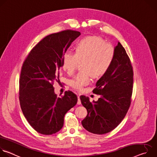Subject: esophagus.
<instances>
[{
    "mask_svg": "<svg viewBox=\"0 0 157 157\" xmlns=\"http://www.w3.org/2000/svg\"><path fill=\"white\" fill-rule=\"evenodd\" d=\"M78 102L77 104L78 105H80L81 104V100H80V97L79 96H78Z\"/></svg>",
    "mask_w": 157,
    "mask_h": 157,
    "instance_id": "34e87169",
    "label": "esophagus"
}]
</instances>
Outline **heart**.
<instances>
[{
	"label": "heart",
	"instance_id": "b5f03b06",
	"mask_svg": "<svg viewBox=\"0 0 157 157\" xmlns=\"http://www.w3.org/2000/svg\"><path fill=\"white\" fill-rule=\"evenodd\" d=\"M115 56V48L111 43L98 36H90L81 40L76 52L66 51L63 56L62 68L71 75L82 63L81 71L70 81L75 90L81 91L91 82L90 76L99 77L109 70Z\"/></svg>",
	"mask_w": 157,
	"mask_h": 157
}]
</instances>
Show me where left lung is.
<instances>
[{"label":"left lung","mask_w":157,"mask_h":157,"mask_svg":"<svg viewBox=\"0 0 157 157\" xmlns=\"http://www.w3.org/2000/svg\"><path fill=\"white\" fill-rule=\"evenodd\" d=\"M133 71L130 59L120 42L109 70L96 82L93 93L101 95L98 101L81 96L87 114L83 127L94 134H104L116 128L127 114L131 103Z\"/></svg>","instance_id":"left-lung-1"}]
</instances>
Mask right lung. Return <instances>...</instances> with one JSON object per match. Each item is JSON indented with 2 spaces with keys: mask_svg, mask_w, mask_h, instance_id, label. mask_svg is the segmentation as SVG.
Returning <instances> with one entry per match:
<instances>
[{
  "mask_svg": "<svg viewBox=\"0 0 157 157\" xmlns=\"http://www.w3.org/2000/svg\"><path fill=\"white\" fill-rule=\"evenodd\" d=\"M81 35L66 30L43 38L32 48L21 67L19 101L25 117L37 132L52 135L63 126L66 113L78 102L71 91L58 98L53 84L59 83L64 53Z\"/></svg>",
  "mask_w": 157,
  "mask_h": 157,
  "instance_id": "right-lung-1",
  "label": "right lung"
}]
</instances>
